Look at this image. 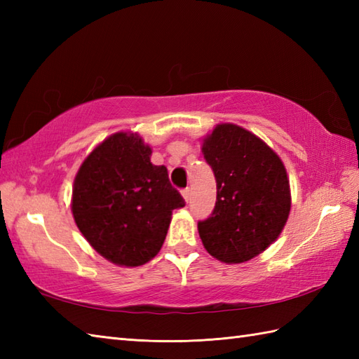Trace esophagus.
<instances>
[{"label": "esophagus", "mask_w": 359, "mask_h": 359, "mask_svg": "<svg viewBox=\"0 0 359 359\" xmlns=\"http://www.w3.org/2000/svg\"><path fill=\"white\" fill-rule=\"evenodd\" d=\"M182 196H184V199L188 202L189 201V196H191V193H189V188L182 189Z\"/></svg>", "instance_id": "1"}]
</instances>
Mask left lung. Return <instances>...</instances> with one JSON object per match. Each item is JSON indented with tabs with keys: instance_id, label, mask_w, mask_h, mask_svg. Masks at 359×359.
I'll use <instances>...</instances> for the list:
<instances>
[{
	"instance_id": "left-lung-1",
	"label": "left lung",
	"mask_w": 359,
	"mask_h": 359,
	"mask_svg": "<svg viewBox=\"0 0 359 359\" xmlns=\"http://www.w3.org/2000/svg\"><path fill=\"white\" fill-rule=\"evenodd\" d=\"M215 172L216 207L199 220L208 253L225 264L250 261L278 239L290 212V185L276 152L238 125H217L202 147Z\"/></svg>"
}]
</instances>
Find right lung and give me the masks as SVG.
<instances>
[{
    "label": "right lung",
    "mask_w": 359,
    "mask_h": 359,
    "mask_svg": "<svg viewBox=\"0 0 359 359\" xmlns=\"http://www.w3.org/2000/svg\"><path fill=\"white\" fill-rule=\"evenodd\" d=\"M137 134L117 133L90 152L72 189V215L86 241L108 261L139 266L163 245L172 210L185 207L163 165Z\"/></svg>",
    "instance_id": "right-lung-1"
}]
</instances>
